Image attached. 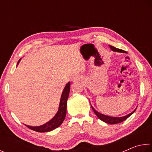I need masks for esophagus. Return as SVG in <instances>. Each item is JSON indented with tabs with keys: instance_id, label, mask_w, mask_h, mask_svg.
Instances as JSON below:
<instances>
[{
	"instance_id": "34e87169",
	"label": "esophagus",
	"mask_w": 152,
	"mask_h": 152,
	"mask_svg": "<svg viewBox=\"0 0 152 152\" xmlns=\"http://www.w3.org/2000/svg\"><path fill=\"white\" fill-rule=\"evenodd\" d=\"M80 77L78 76H74L72 78V81L75 82L80 80Z\"/></svg>"
}]
</instances>
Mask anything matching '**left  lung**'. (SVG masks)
Instances as JSON below:
<instances>
[{"instance_id": "left-lung-1", "label": "left lung", "mask_w": 152, "mask_h": 152, "mask_svg": "<svg viewBox=\"0 0 152 152\" xmlns=\"http://www.w3.org/2000/svg\"><path fill=\"white\" fill-rule=\"evenodd\" d=\"M109 48H110V50L113 51H117V52H121V53L125 52L124 50H120V49L116 48L113 47V46H112V45H109ZM91 107H92V110H93L94 113L96 114V115L98 117L99 119H100L101 121H104L105 123H109V124H117V123H119L124 121L127 119L129 117H130L131 115H132L133 113L135 111L136 109H137V108H136V109L133 110L132 113H129V114L126 115V116L121 117H115L107 116V115H104L103 114H101V113H100L98 111H96V110H95L93 107H92V105H91Z\"/></svg>"}]
</instances>
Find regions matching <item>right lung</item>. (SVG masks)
I'll return each instance as SVG.
<instances>
[{
	"mask_svg": "<svg viewBox=\"0 0 152 152\" xmlns=\"http://www.w3.org/2000/svg\"><path fill=\"white\" fill-rule=\"evenodd\" d=\"M20 60V59L19 60V61H18L17 65L19 64ZM70 82H68V83L66 84L65 88H64L62 92V94H61L58 111L56 113L55 116L53 117L50 121L45 123L44 125L38 126V127H31V126L27 125H26L28 128H29L30 129L35 131V132L41 133L50 132V131L55 129L58 127L59 126H60L66 117L67 101H68L69 93H70Z\"/></svg>",
	"mask_w": 152,
	"mask_h": 152,
	"instance_id": "add662e5",
	"label": "right lung"
}]
</instances>
